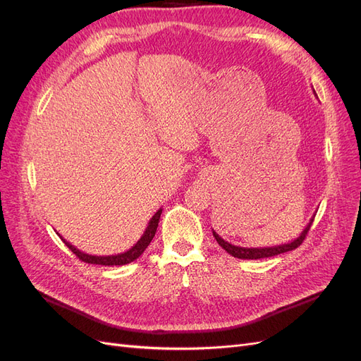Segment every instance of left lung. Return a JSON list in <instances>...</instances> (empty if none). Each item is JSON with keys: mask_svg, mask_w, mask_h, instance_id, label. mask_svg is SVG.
I'll return each instance as SVG.
<instances>
[{"mask_svg": "<svg viewBox=\"0 0 361 361\" xmlns=\"http://www.w3.org/2000/svg\"><path fill=\"white\" fill-rule=\"evenodd\" d=\"M313 218L314 215L310 218L309 224L305 226L304 231L301 232V235L293 239L292 243H288V244H281V245H274V247H259V248H248V247H238V245H232L231 243L224 241V239L218 235L214 228H212V233H214V238L216 239V243L220 244L228 255H232L233 257H238V259H265V257H272V256H277V255H281V253H286V251H292L297 247H300L304 241L305 235H307L309 228L313 223Z\"/></svg>", "mask_w": 361, "mask_h": 361, "instance_id": "left-lung-1", "label": "left lung"}]
</instances>
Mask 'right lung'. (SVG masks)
<instances>
[{
    "label": "right lung",
    "instance_id": "add662e5",
    "mask_svg": "<svg viewBox=\"0 0 361 361\" xmlns=\"http://www.w3.org/2000/svg\"><path fill=\"white\" fill-rule=\"evenodd\" d=\"M161 212L162 209H159L155 212V215L150 218V221L146 227L145 233L141 235V238L137 241V244H134V247H130L125 253H118V255H110V256H93L89 253H84V251L78 250L76 247H73L71 243H68L66 239L61 238V241L69 247V250L72 251L73 255H76V257H80L85 264H93V265H105V267H114V265H126L130 264V262H134L135 259H138L141 255H143V251L147 248V245L150 244L152 239H154L155 233H157V227L159 223V218H161Z\"/></svg>",
    "mask_w": 361,
    "mask_h": 361
}]
</instances>
